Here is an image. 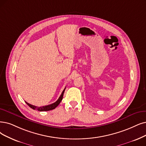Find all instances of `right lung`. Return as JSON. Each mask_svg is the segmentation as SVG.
<instances>
[{
  "mask_svg": "<svg viewBox=\"0 0 146 146\" xmlns=\"http://www.w3.org/2000/svg\"><path fill=\"white\" fill-rule=\"evenodd\" d=\"M65 89H64V90H63L62 93L61 95L60 96V97L59 98V99H58L57 101L56 102H55L53 104H50L48 105V106H43V107H36V106H33V105H31L30 104L27 103V102H26V103L28 105V106L30 107L31 108L33 109V110H38V111H50V110H53L54 108H56V107H57L58 106H59V104L60 103V102L62 101V99H63V93L64 92H65Z\"/></svg>",
  "mask_w": 146,
  "mask_h": 146,
  "instance_id": "1",
  "label": "right lung"
}]
</instances>
